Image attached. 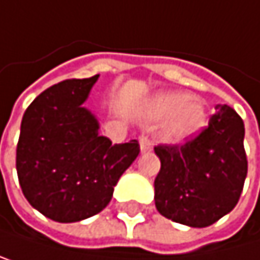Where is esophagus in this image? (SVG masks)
<instances>
[{
	"label": "esophagus",
	"instance_id": "esophagus-1",
	"mask_svg": "<svg viewBox=\"0 0 260 260\" xmlns=\"http://www.w3.org/2000/svg\"><path fill=\"white\" fill-rule=\"evenodd\" d=\"M140 146H141V152H149V150H152V140L147 135H141L140 136Z\"/></svg>",
	"mask_w": 260,
	"mask_h": 260
}]
</instances>
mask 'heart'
Masks as SVG:
<instances>
[{
	"mask_svg": "<svg viewBox=\"0 0 260 260\" xmlns=\"http://www.w3.org/2000/svg\"><path fill=\"white\" fill-rule=\"evenodd\" d=\"M157 117L169 116L163 135L171 143H183L198 135L206 125L207 114L201 102L191 100L185 92H169L157 99L153 105Z\"/></svg>",
	"mask_w": 260,
	"mask_h": 260,
	"instance_id": "b5f03b06",
	"label": "heart"
}]
</instances>
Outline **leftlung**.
<instances>
[{
	"label": "left lung",
	"mask_w": 260,
	"mask_h": 260,
	"mask_svg": "<svg viewBox=\"0 0 260 260\" xmlns=\"http://www.w3.org/2000/svg\"><path fill=\"white\" fill-rule=\"evenodd\" d=\"M245 125L228 105H216L209 125L183 144H158L157 210L180 224L206 228L229 213L240 199L248 160Z\"/></svg>",
	"instance_id": "obj_1"
}]
</instances>
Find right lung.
Segmentation results:
<instances>
[{"instance_id": "add662e5", "label": "right lung", "mask_w": 260, "mask_h": 260, "mask_svg": "<svg viewBox=\"0 0 260 260\" xmlns=\"http://www.w3.org/2000/svg\"><path fill=\"white\" fill-rule=\"evenodd\" d=\"M99 75L66 80L37 95L21 119L17 174L29 204L53 221L75 223L102 212L140 153L136 140L111 144L83 108Z\"/></svg>"}]
</instances>
